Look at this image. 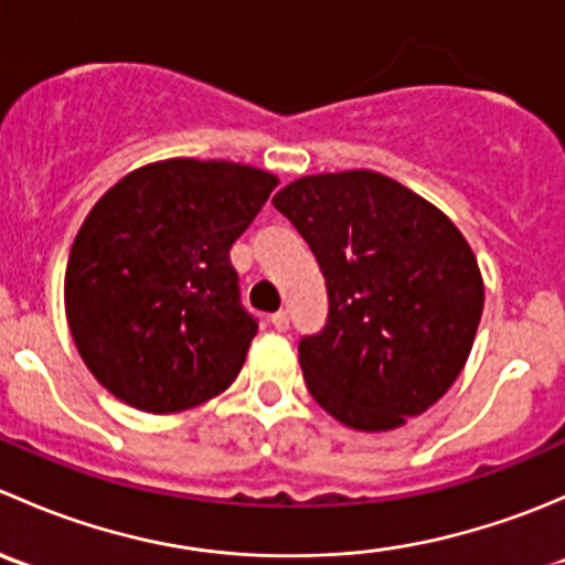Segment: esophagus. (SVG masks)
<instances>
[{"label":"esophagus","mask_w":565,"mask_h":565,"mask_svg":"<svg viewBox=\"0 0 565 565\" xmlns=\"http://www.w3.org/2000/svg\"><path fill=\"white\" fill-rule=\"evenodd\" d=\"M270 324L284 333V330H289V315L287 311H276V315H270Z\"/></svg>","instance_id":"esophagus-1"}]
</instances>
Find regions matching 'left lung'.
Here are the masks:
<instances>
[{
    "mask_svg": "<svg viewBox=\"0 0 565 565\" xmlns=\"http://www.w3.org/2000/svg\"><path fill=\"white\" fill-rule=\"evenodd\" d=\"M273 204L309 243L328 287V322L298 344L319 407L361 431L426 413L465 369L483 311L461 232L369 169L300 177Z\"/></svg>",
    "mask_w": 565,
    "mask_h": 565,
    "instance_id": "obj_1",
    "label": "left lung"
}]
</instances>
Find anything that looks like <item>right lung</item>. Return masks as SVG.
I'll list each match as a JSON object with an SVG mask.
<instances>
[{
	"label": "right lung",
	"instance_id": "add662e5",
	"mask_svg": "<svg viewBox=\"0 0 565 565\" xmlns=\"http://www.w3.org/2000/svg\"><path fill=\"white\" fill-rule=\"evenodd\" d=\"M276 185L243 163L172 158L98 199L67 259L65 315L108 393L163 415L235 383L259 324L230 248Z\"/></svg>",
	"mask_w": 565,
	"mask_h": 565
}]
</instances>
